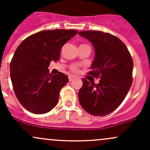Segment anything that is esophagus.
<instances>
[{"label":"esophagus","mask_w":150,"mask_h":150,"mask_svg":"<svg viewBox=\"0 0 150 150\" xmlns=\"http://www.w3.org/2000/svg\"><path fill=\"white\" fill-rule=\"evenodd\" d=\"M74 79H75V76H73V75H70V76H69V81L70 82L72 81Z\"/></svg>","instance_id":"34e87169"}]
</instances>
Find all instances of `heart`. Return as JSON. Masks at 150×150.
Segmentation results:
<instances>
[{"instance_id":"b5f03b06","label":"heart","mask_w":150,"mask_h":150,"mask_svg":"<svg viewBox=\"0 0 150 150\" xmlns=\"http://www.w3.org/2000/svg\"><path fill=\"white\" fill-rule=\"evenodd\" d=\"M72 69H73L74 70H76V67H73V68H72Z\"/></svg>"}]
</instances>
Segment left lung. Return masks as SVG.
Masks as SVG:
<instances>
[{
  "label": "left lung",
  "mask_w": 150,
  "mask_h": 150,
  "mask_svg": "<svg viewBox=\"0 0 150 150\" xmlns=\"http://www.w3.org/2000/svg\"><path fill=\"white\" fill-rule=\"evenodd\" d=\"M95 50L88 75L100 78L99 83L83 78L78 98L87 112L104 116L116 110L125 98L132 82L133 61L127 46L116 36L101 31H81Z\"/></svg>",
  "instance_id": "left-lung-1"
}]
</instances>
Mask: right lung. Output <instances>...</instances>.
<instances>
[{
    "label": "right lung",
    "mask_w": 150,
    "mask_h": 150,
    "mask_svg": "<svg viewBox=\"0 0 150 150\" xmlns=\"http://www.w3.org/2000/svg\"><path fill=\"white\" fill-rule=\"evenodd\" d=\"M75 30H42L20 44L10 65L13 87L21 104L34 114L48 112L58 103L59 94L69 81L62 72L52 75L47 67L60 59L65 42L77 34Z\"/></svg>",
    "instance_id": "1"
}]
</instances>
